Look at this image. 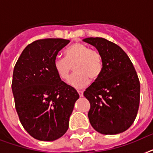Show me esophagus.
I'll list each match as a JSON object with an SVG mask.
<instances>
[{
	"label": "esophagus",
	"mask_w": 153,
	"mask_h": 153,
	"mask_svg": "<svg viewBox=\"0 0 153 153\" xmlns=\"http://www.w3.org/2000/svg\"><path fill=\"white\" fill-rule=\"evenodd\" d=\"M78 94H79V97H83L84 96V92L82 91H77Z\"/></svg>",
	"instance_id": "1"
}]
</instances>
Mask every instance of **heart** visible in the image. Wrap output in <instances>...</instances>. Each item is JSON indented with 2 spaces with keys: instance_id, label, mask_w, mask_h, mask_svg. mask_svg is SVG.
Instances as JSON below:
<instances>
[{
  "instance_id": "b5f03b06",
  "label": "heart",
  "mask_w": 153,
  "mask_h": 153,
  "mask_svg": "<svg viewBox=\"0 0 153 153\" xmlns=\"http://www.w3.org/2000/svg\"><path fill=\"white\" fill-rule=\"evenodd\" d=\"M73 66L75 73L68 83L76 89L84 88L89 84L90 78L96 79L100 76L103 69L102 55L81 43H74L65 51V58L57 57L53 62L55 73L62 80L69 78Z\"/></svg>"
}]
</instances>
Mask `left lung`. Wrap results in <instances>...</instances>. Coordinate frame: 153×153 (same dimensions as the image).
<instances>
[{"instance_id": "obj_1", "label": "left lung", "mask_w": 153, "mask_h": 153, "mask_svg": "<svg viewBox=\"0 0 153 153\" xmlns=\"http://www.w3.org/2000/svg\"><path fill=\"white\" fill-rule=\"evenodd\" d=\"M96 48L102 55L100 76L84 92L91 104V125L103 134L127 131L137 117L140 102V82L131 59L114 43L102 37L83 40Z\"/></svg>"}]
</instances>
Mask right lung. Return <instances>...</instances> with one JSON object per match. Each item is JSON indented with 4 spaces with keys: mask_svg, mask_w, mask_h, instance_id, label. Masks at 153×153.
<instances>
[{
    "mask_svg": "<svg viewBox=\"0 0 153 153\" xmlns=\"http://www.w3.org/2000/svg\"><path fill=\"white\" fill-rule=\"evenodd\" d=\"M69 40H37L26 47L13 71L11 89L19 120L33 137L51 142L69 128L79 94L58 76L53 62Z\"/></svg>",
    "mask_w": 153,
    "mask_h": 153,
    "instance_id": "add662e5",
    "label": "right lung"
}]
</instances>
